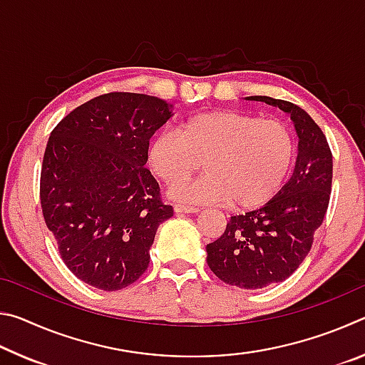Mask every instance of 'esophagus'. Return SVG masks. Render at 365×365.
<instances>
[{"mask_svg": "<svg viewBox=\"0 0 365 365\" xmlns=\"http://www.w3.org/2000/svg\"><path fill=\"white\" fill-rule=\"evenodd\" d=\"M174 211L177 214H195V212H200V207H195V206H182V205H175L174 206Z\"/></svg>", "mask_w": 365, "mask_h": 365, "instance_id": "obj_1", "label": "esophagus"}]
</instances>
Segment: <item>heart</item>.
Returning <instances> with one entry per match:
<instances>
[{"mask_svg": "<svg viewBox=\"0 0 365 365\" xmlns=\"http://www.w3.org/2000/svg\"><path fill=\"white\" fill-rule=\"evenodd\" d=\"M294 159V140L285 123L240 110H209L164 128L146 151L148 168L168 185L182 181L205 160L207 174L175 185V201L230 202L256 209L282 190Z\"/></svg>", "mask_w": 365, "mask_h": 365, "instance_id": "heart-1", "label": "heart"}]
</instances>
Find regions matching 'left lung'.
I'll return each instance as SVG.
<instances>
[{
	"label": "left lung",
	"instance_id": "obj_1",
	"mask_svg": "<svg viewBox=\"0 0 365 365\" xmlns=\"http://www.w3.org/2000/svg\"><path fill=\"white\" fill-rule=\"evenodd\" d=\"M289 114L298 158L285 187L256 211L232 215L220 238L206 246L207 265L227 285L257 289L288 279L311 251L330 201L333 160L320 127L304 109L269 96H248Z\"/></svg>",
	"mask_w": 365,
	"mask_h": 365
}]
</instances>
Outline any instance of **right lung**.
I'll list each match as a JSON object with an SVG mask.
<instances>
[{"instance_id":"obj_1","label":"right lung","mask_w":365,"mask_h":365,"mask_svg":"<svg viewBox=\"0 0 365 365\" xmlns=\"http://www.w3.org/2000/svg\"><path fill=\"white\" fill-rule=\"evenodd\" d=\"M170 117L164 100L115 91L76 108L49 135L43 217L67 269L103 292L145 274L158 227L174 215L145 168L150 138Z\"/></svg>"}]
</instances>
